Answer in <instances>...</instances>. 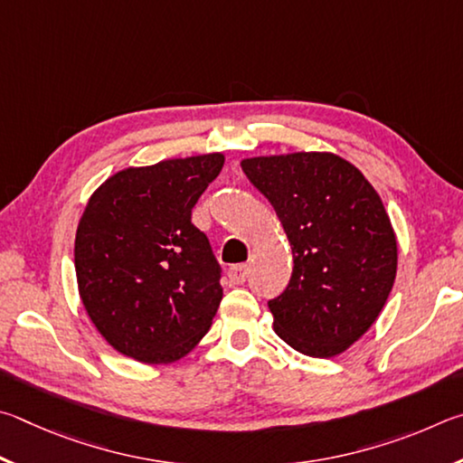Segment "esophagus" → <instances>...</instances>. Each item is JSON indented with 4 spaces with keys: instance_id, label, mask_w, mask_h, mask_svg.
Returning a JSON list of instances; mask_svg holds the SVG:
<instances>
[{
    "instance_id": "1",
    "label": "esophagus",
    "mask_w": 463,
    "mask_h": 463,
    "mask_svg": "<svg viewBox=\"0 0 463 463\" xmlns=\"http://www.w3.org/2000/svg\"><path fill=\"white\" fill-rule=\"evenodd\" d=\"M227 277L233 282V285H241L250 277V266L248 264H233L230 270H227Z\"/></svg>"
}]
</instances>
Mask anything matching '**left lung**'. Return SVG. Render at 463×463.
I'll return each instance as SVG.
<instances>
[{
    "label": "left lung",
    "mask_w": 463,
    "mask_h": 463,
    "mask_svg": "<svg viewBox=\"0 0 463 463\" xmlns=\"http://www.w3.org/2000/svg\"><path fill=\"white\" fill-rule=\"evenodd\" d=\"M272 203L293 250V277L269 301L277 335L311 358H334L366 334L391 295L399 248L383 199L331 152L241 160Z\"/></svg>",
    "instance_id": "1"
}]
</instances>
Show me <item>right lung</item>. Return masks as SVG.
Instances as JSON below:
<instances>
[{"label":"right lung","instance_id":"add662e5","mask_svg":"<svg viewBox=\"0 0 463 463\" xmlns=\"http://www.w3.org/2000/svg\"><path fill=\"white\" fill-rule=\"evenodd\" d=\"M223 154L168 158L111 175L80 215L79 295L113 350L144 364L181 360L222 303V269L191 211Z\"/></svg>","mask_w":463,"mask_h":463}]
</instances>
